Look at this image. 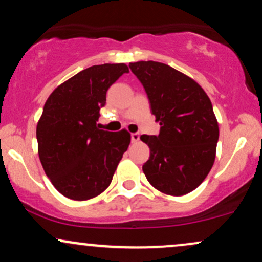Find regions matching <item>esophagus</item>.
<instances>
[{
	"label": "esophagus",
	"instance_id": "obj_1",
	"mask_svg": "<svg viewBox=\"0 0 262 262\" xmlns=\"http://www.w3.org/2000/svg\"><path fill=\"white\" fill-rule=\"evenodd\" d=\"M130 138H132V143H138L140 139V135L139 133H133L130 135Z\"/></svg>",
	"mask_w": 262,
	"mask_h": 262
}]
</instances>
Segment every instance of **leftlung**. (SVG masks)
Listing matches in <instances>:
<instances>
[{"instance_id":"1","label":"left lung","mask_w":262,"mask_h":262,"mask_svg":"<svg viewBox=\"0 0 262 262\" xmlns=\"http://www.w3.org/2000/svg\"><path fill=\"white\" fill-rule=\"evenodd\" d=\"M143 84L150 108L160 123L159 135H141L150 147L143 171L154 188L181 196L207 177L216 157L219 123L203 88L165 63L129 64Z\"/></svg>"}]
</instances>
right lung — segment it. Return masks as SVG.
Wrapping results in <instances>:
<instances>
[{
    "mask_svg": "<svg viewBox=\"0 0 262 262\" xmlns=\"http://www.w3.org/2000/svg\"><path fill=\"white\" fill-rule=\"evenodd\" d=\"M124 63L93 66L52 91L37 122L41 165L57 190L72 200H89L111 184L130 144L125 129L117 133L96 124L108 88L128 73Z\"/></svg>",
    "mask_w": 262,
    "mask_h": 262,
    "instance_id": "add662e5",
    "label": "right lung"
}]
</instances>
